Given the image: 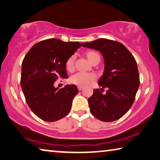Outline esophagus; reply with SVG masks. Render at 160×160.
<instances>
[{"mask_svg": "<svg viewBox=\"0 0 160 160\" xmlns=\"http://www.w3.org/2000/svg\"><path fill=\"white\" fill-rule=\"evenodd\" d=\"M83 88V86H78V91H82Z\"/></svg>", "mask_w": 160, "mask_h": 160, "instance_id": "obj_1", "label": "esophagus"}]
</instances>
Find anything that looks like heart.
<instances>
[{"mask_svg":"<svg viewBox=\"0 0 160 160\" xmlns=\"http://www.w3.org/2000/svg\"><path fill=\"white\" fill-rule=\"evenodd\" d=\"M85 55L88 60L92 63H95L96 62H100V55L96 51L93 50H89L86 52ZM75 60L76 57L74 55H72L67 59L65 61V69L67 71L69 72H74L75 69ZM97 77L93 73H83V72H78L77 74H74L70 77V82L73 84L77 86H86L90 82H94L96 80Z\"/></svg>","mask_w":160,"mask_h":160,"instance_id":"obj_1","label":"heart"}]
</instances>
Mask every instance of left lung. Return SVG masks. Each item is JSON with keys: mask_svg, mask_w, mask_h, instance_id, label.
Instances as JSON below:
<instances>
[{"mask_svg": "<svg viewBox=\"0 0 160 160\" xmlns=\"http://www.w3.org/2000/svg\"><path fill=\"white\" fill-rule=\"evenodd\" d=\"M84 47L99 50L105 60V70L98 84L88 98L91 114L100 121L109 122L121 118L129 110L140 85L139 72L135 58L122 43L99 38ZM108 88L105 94L101 91Z\"/></svg>", "mask_w": 160, "mask_h": 160, "instance_id": "1", "label": "left lung"}]
</instances>
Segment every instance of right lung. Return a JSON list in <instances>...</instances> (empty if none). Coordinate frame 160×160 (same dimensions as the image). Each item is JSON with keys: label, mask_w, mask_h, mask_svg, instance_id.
I'll use <instances>...</instances> for the list:
<instances>
[{"label": "right lung", "mask_w": 160, "mask_h": 160, "mask_svg": "<svg viewBox=\"0 0 160 160\" xmlns=\"http://www.w3.org/2000/svg\"><path fill=\"white\" fill-rule=\"evenodd\" d=\"M82 46L79 42L49 38L36 43L22 64L21 87L27 105L38 118L52 122L71 110L78 91L75 85L55 88L58 78H67L65 61Z\"/></svg>", "instance_id": "obj_1"}]
</instances>
